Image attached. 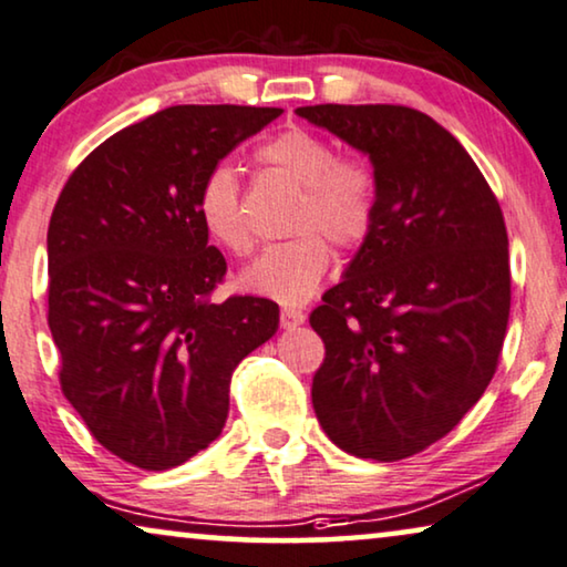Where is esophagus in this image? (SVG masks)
Masks as SVG:
<instances>
[{
  "label": "esophagus",
  "instance_id": "obj_1",
  "mask_svg": "<svg viewBox=\"0 0 567 567\" xmlns=\"http://www.w3.org/2000/svg\"><path fill=\"white\" fill-rule=\"evenodd\" d=\"M280 323H282V329H295V326L306 323V313H302L300 308H282Z\"/></svg>",
  "mask_w": 567,
  "mask_h": 567
}]
</instances>
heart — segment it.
<instances>
[{
    "label": "heart",
    "instance_id": "1",
    "mask_svg": "<svg viewBox=\"0 0 567 567\" xmlns=\"http://www.w3.org/2000/svg\"><path fill=\"white\" fill-rule=\"evenodd\" d=\"M259 162L302 187L292 215L298 236L269 246L244 269L241 285L285 306H298L316 292L331 265L326 238L339 249L360 246L378 215V177L360 156H339L337 146L306 127H287L261 143ZM197 218L207 236L234 257H246L254 234L244 213L241 177L228 162L213 164L197 187Z\"/></svg>",
    "mask_w": 567,
    "mask_h": 567
}]
</instances>
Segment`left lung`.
Instances as JSON below:
<instances>
[{"label": "left lung", "instance_id": "1", "mask_svg": "<svg viewBox=\"0 0 567 567\" xmlns=\"http://www.w3.org/2000/svg\"><path fill=\"white\" fill-rule=\"evenodd\" d=\"M370 156L378 215L310 326L323 432L362 460L426 450L481 401L504 347L512 272L501 205L462 143L403 105L295 110Z\"/></svg>", "mask_w": 567, "mask_h": 567}]
</instances>
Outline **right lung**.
Returning <instances> with one entry per match:
<instances>
[{
  "label": "right lung",
  "instance_id": "right-lung-1",
  "mask_svg": "<svg viewBox=\"0 0 567 567\" xmlns=\"http://www.w3.org/2000/svg\"><path fill=\"white\" fill-rule=\"evenodd\" d=\"M280 115L166 107L100 143L53 207L48 326L61 390L135 467H177L218 440L230 374L280 323L267 298L210 300L226 259L195 207L205 172Z\"/></svg>",
  "mask_w": 567,
  "mask_h": 567
}]
</instances>
